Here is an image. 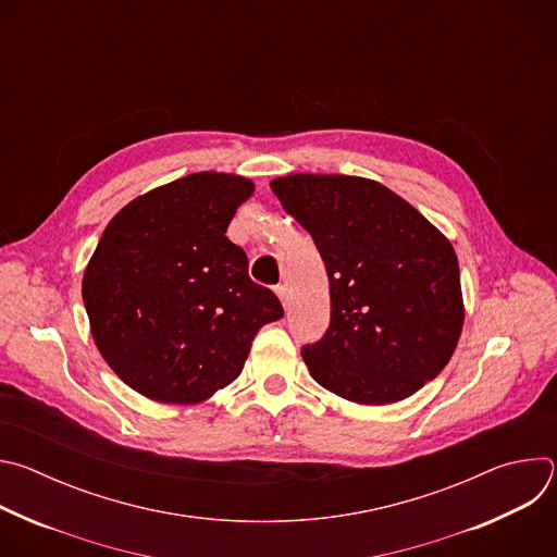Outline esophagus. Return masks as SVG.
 Here are the masks:
<instances>
[{
	"label": "esophagus",
	"mask_w": 557,
	"mask_h": 557,
	"mask_svg": "<svg viewBox=\"0 0 557 557\" xmlns=\"http://www.w3.org/2000/svg\"><path fill=\"white\" fill-rule=\"evenodd\" d=\"M275 295L280 297V301H282L284 306H288V297H290V295H288V286H286V284H277V286H275Z\"/></svg>",
	"instance_id": "34e87169"
}]
</instances>
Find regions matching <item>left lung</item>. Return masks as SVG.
Segmentation results:
<instances>
[{
    "instance_id": "obj_1",
    "label": "left lung",
    "mask_w": 557,
    "mask_h": 557,
    "mask_svg": "<svg viewBox=\"0 0 557 557\" xmlns=\"http://www.w3.org/2000/svg\"><path fill=\"white\" fill-rule=\"evenodd\" d=\"M271 189L329 273L331 326L301 348L312 379L361 406L408 399L447 366L462 331L454 247L376 181L288 174Z\"/></svg>"
}]
</instances>
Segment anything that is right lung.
Returning a JSON list of instances; mask_svg holds the SVG:
<instances>
[{
    "instance_id": "1",
    "label": "right lung",
    "mask_w": 557,
    "mask_h": 557,
    "mask_svg": "<svg viewBox=\"0 0 557 557\" xmlns=\"http://www.w3.org/2000/svg\"><path fill=\"white\" fill-rule=\"evenodd\" d=\"M253 183L198 172L125 205L82 295L108 366L158 404H202L240 376L258 331L284 314L226 233Z\"/></svg>"
}]
</instances>
